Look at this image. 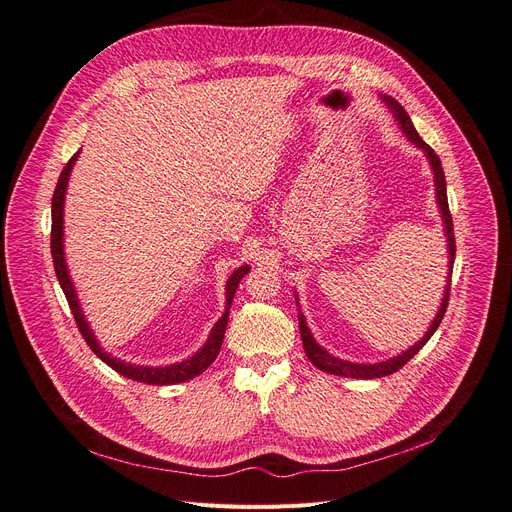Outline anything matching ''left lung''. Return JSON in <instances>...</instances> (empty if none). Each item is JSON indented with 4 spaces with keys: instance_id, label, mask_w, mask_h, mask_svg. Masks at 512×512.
I'll list each match as a JSON object with an SVG mask.
<instances>
[{
    "instance_id": "1",
    "label": "left lung",
    "mask_w": 512,
    "mask_h": 512,
    "mask_svg": "<svg viewBox=\"0 0 512 512\" xmlns=\"http://www.w3.org/2000/svg\"><path fill=\"white\" fill-rule=\"evenodd\" d=\"M381 100L387 104V108L393 112L395 121H398L402 134L408 138V142L415 144L417 148L425 153L427 161H430V168L434 172V187H436V204H438V212L442 217L444 223V236H447V253H449V272H447V285H444V293H442V300H440V308L436 312V317L432 321V325L427 327V332L423 334V338L419 342H415L412 346H408L406 351H402L400 355H395L391 359L385 361H378V364H355V361H346L340 357H334L332 353H327L323 346L315 340V336L310 334V327L306 323L304 312L300 310L298 321H300V334H302V344H304V351L306 357L310 359L312 366H317L319 370L327 372V374H336V376H349V378H381V376H389L393 372H398L406 361H410L415 357L421 349L423 344L434 336V332L438 329L444 312H447L449 306V291H451V274H453V263H455V236H453V219H451V212H449V200H447V180H444V172H442V163L438 159V155L434 153V148L430 144H425L423 138L417 134L415 125H412L410 117L406 114V110L393 100L389 95H381ZM295 304L300 306L298 302V293H295Z\"/></svg>"
}]
</instances>
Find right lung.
<instances>
[{"instance_id": "add662e5", "label": "right lung", "mask_w": 512, "mask_h": 512, "mask_svg": "<svg viewBox=\"0 0 512 512\" xmlns=\"http://www.w3.org/2000/svg\"><path fill=\"white\" fill-rule=\"evenodd\" d=\"M78 159V153L65 163V168L57 180V187L53 193V232H51V253H53V263H55V274L59 278V285L65 293V298H68V304L72 308V315L76 319V325L80 329L82 338L91 346V351L100 357L104 364H108L114 372H119L131 381H138V383H146V385H174V383H185L191 381L193 376H200L214 359H217L219 351H221V344H223V336H225V327H227V319H229V308H232V300L236 295V289L240 285V280L244 274H249L251 268L240 266L232 276L227 278V285H225V312L221 315V319L214 323V327L210 329L208 340L204 342V346L200 351H195L191 357L178 361V364H170V366H136V364H129V361H123L119 357H112L108 351H104L100 342H97L95 334L91 325L85 319V312L80 308L78 302V295L74 289V283L70 278L68 272V263H65V251H63V206H65V191H68V180L74 168V161Z\"/></svg>"}]
</instances>
